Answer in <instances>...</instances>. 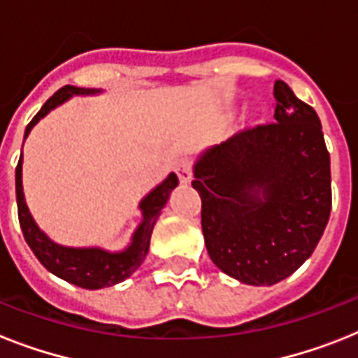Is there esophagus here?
Returning <instances> with one entry per match:
<instances>
[{"instance_id":"esophagus-1","label":"esophagus","mask_w":358,"mask_h":358,"mask_svg":"<svg viewBox=\"0 0 358 358\" xmlns=\"http://www.w3.org/2000/svg\"><path fill=\"white\" fill-rule=\"evenodd\" d=\"M176 174L182 184H189L191 176H193V163L189 159H180L176 165Z\"/></svg>"}]
</instances>
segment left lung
<instances>
[{"label": "left lung", "instance_id": "8db88e82", "mask_svg": "<svg viewBox=\"0 0 358 358\" xmlns=\"http://www.w3.org/2000/svg\"><path fill=\"white\" fill-rule=\"evenodd\" d=\"M275 120L204 152L193 187L212 262L245 284L271 286L299 269L327 227L331 157L317 113L275 81Z\"/></svg>", "mask_w": 358, "mask_h": 358}]
</instances>
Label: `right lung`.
Masks as SVG:
<instances>
[{"label":"right lung","mask_w":358,"mask_h":358,"mask_svg":"<svg viewBox=\"0 0 358 358\" xmlns=\"http://www.w3.org/2000/svg\"><path fill=\"white\" fill-rule=\"evenodd\" d=\"M89 92L94 91H85V89H78V87L72 85H64L63 89H59L52 98H48V102L42 106L41 111L27 124L24 137H27L31 128L42 117H46L53 108L66 102L74 94H89ZM176 185H178V178H176V174L171 173L163 184L157 185L156 189L143 199V202H141L143 223L139 224V229L135 230L131 245L122 252H115L113 255V252H106L102 249H70V247H61V245L53 243L52 239H48L46 234L38 230L36 223L31 217L27 204L24 201V189H22V156H20L18 165H16L18 221L25 241H27L31 250L35 252L38 262L46 267L48 271L64 278L66 282H72L85 289L106 288V286L122 282L124 278H128L143 264L146 252H148L154 224H156L159 213L167 204L171 191Z\"/></svg>","instance_id":"1"}]
</instances>
